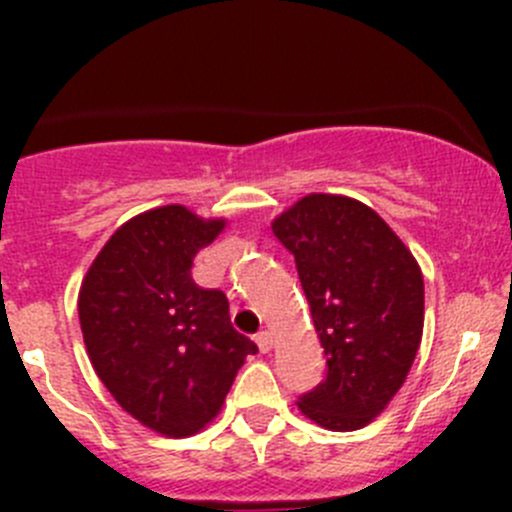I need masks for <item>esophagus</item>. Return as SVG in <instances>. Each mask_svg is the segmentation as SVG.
Masks as SVG:
<instances>
[{
	"label": "esophagus",
	"instance_id": "34e87169",
	"mask_svg": "<svg viewBox=\"0 0 512 512\" xmlns=\"http://www.w3.org/2000/svg\"><path fill=\"white\" fill-rule=\"evenodd\" d=\"M255 342H257V349H260L262 354H267L272 349V344H275V339H272L270 332H260L255 337Z\"/></svg>",
	"mask_w": 512,
	"mask_h": 512
}]
</instances>
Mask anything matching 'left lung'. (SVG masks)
<instances>
[{"label": "left lung", "instance_id": "8db88e82", "mask_svg": "<svg viewBox=\"0 0 512 512\" xmlns=\"http://www.w3.org/2000/svg\"><path fill=\"white\" fill-rule=\"evenodd\" d=\"M272 232L294 255L327 354V379L299 411L329 431L364 428L404 386L421 347V267L379 213L347 195H304Z\"/></svg>", "mask_w": 512, "mask_h": 512}]
</instances>
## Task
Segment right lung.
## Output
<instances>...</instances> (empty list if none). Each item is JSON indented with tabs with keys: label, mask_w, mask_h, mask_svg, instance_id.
I'll list each match as a JSON object with an SVG mask.
<instances>
[{
	"label": "right lung",
	"mask_w": 512,
	"mask_h": 512,
	"mask_svg": "<svg viewBox=\"0 0 512 512\" xmlns=\"http://www.w3.org/2000/svg\"><path fill=\"white\" fill-rule=\"evenodd\" d=\"M223 227L185 205L146 210L108 237L81 282L79 322L98 379L160 436L203 431L257 352L230 324L225 294L190 275Z\"/></svg>",
	"instance_id": "obj_1"
}]
</instances>
